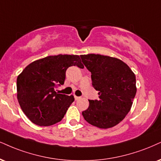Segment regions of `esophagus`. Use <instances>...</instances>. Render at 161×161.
I'll return each instance as SVG.
<instances>
[{
	"mask_svg": "<svg viewBox=\"0 0 161 161\" xmlns=\"http://www.w3.org/2000/svg\"><path fill=\"white\" fill-rule=\"evenodd\" d=\"M80 97L75 96V100H78V99H80Z\"/></svg>",
	"mask_w": 161,
	"mask_h": 161,
	"instance_id": "obj_1",
	"label": "esophagus"
}]
</instances>
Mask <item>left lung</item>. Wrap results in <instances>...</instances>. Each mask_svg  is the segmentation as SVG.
<instances>
[{
    "instance_id": "left-lung-1",
    "label": "left lung",
    "mask_w": 161,
    "mask_h": 161,
    "mask_svg": "<svg viewBox=\"0 0 161 161\" xmlns=\"http://www.w3.org/2000/svg\"><path fill=\"white\" fill-rule=\"evenodd\" d=\"M91 72L92 85L98 91V98L89 100L83 111L84 119L99 128H112L124 119L131 108L136 92V77L120 59L90 53L80 55Z\"/></svg>"
}]
</instances>
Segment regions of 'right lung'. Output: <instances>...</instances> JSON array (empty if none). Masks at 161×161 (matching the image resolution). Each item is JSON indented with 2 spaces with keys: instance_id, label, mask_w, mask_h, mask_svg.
Instances as JSON below:
<instances>
[{
  "instance_id": "1",
  "label": "right lung",
  "mask_w": 161,
  "mask_h": 161,
  "mask_svg": "<svg viewBox=\"0 0 161 161\" xmlns=\"http://www.w3.org/2000/svg\"><path fill=\"white\" fill-rule=\"evenodd\" d=\"M72 65L84 68L78 55L48 56L31 63L18 76V101L33 123L50 126L64 117L75 98L55 89L64 84L65 71Z\"/></svg>"
}]
</instances>
